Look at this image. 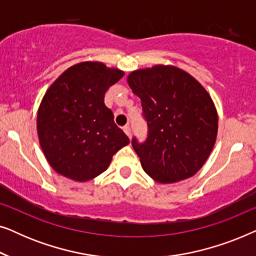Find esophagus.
<instances>
[{"label": "esophagus", "mask_w": 256, "mask_h": 256, "mask_svg": "<svg viewBox=\"0 0 256 256\" xmlns=\"http://www.w3.org/2000/svg\"><path fill=\"white\" fill-rule=\"evenodd\" d=\"M124 132H126V135H127L129 138H130V136H132V129H130V127H129V126H126V127L124 128Z\"/></svg>", "instance_id": "esophagus-1"}]
</instances>
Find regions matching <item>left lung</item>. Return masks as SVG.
I'll use <instances>...</instances> for the list:
<instances>
[{"instance_id": "obj_1", "label": "left lung", "mask_w": 256, "mask_h": 256, "mask_svg": "<svg viewBox=\"0 0 256 256\" xmlns=\"http://www.w3.org/2000/svg\"><path fill=\"white\" fill-rule=\"evenodd\" d=\"M141 99L148 136L132 138L143 170L162 184L194 176L208 160L218 132V114L206 90L183 70L156 65L128 76Z\"/></svg>"}]
</instances>
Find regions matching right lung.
Masks as SVG:
<instances>
[{"mask_svg": "<svg viewBox=\"0 0 256 256\" xmlns=\"http://www.w3.org/2000/svg\"><path fill=\"white\" fill-rule=\"evenodd\" d=\"M124 74L102 62H80L46 90L38 108L37 132L48 164L62 176L93 180L107 169L115 152L129 144L104 104V93Z\"/></svg>", "mask_w": 256, "mask_h": 256, "instance_id": "add662e5", "label": "right lung"}]
</instances>
